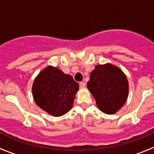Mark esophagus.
Returning a JSON list of instances; mask_svg holds the SVG:
<instances>
[{
  "instance_id": "obj_1",
  "label": "esophagus",
  "mask_w": 154,
  "mask_h": 154,
  "mask_svg": "<svg viewBox=\"0 0 154 154\" xmlns=\"http://www.w3.org/2000/svg\"><path fill=\"white\" fill-rule=\"evenodd\" d=\"M80 87L81 88H84L86 87V83L84 82H80Z\"/></svg>"
}]
</instances>
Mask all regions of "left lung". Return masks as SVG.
<instances>
[{"label": "left lung", "mask_w": 154, "mask_h": 154, "mask_svg": "<svg viewBox=\"0 0 154 154\" xmlns=\"http://www.w3.org/2000/svg\"><path fill=\"white\" fill-rule=\"evenodd\" d=\"M87 87L97 107L106 114L119 111L128 97L127 77L119 67L109 63L95 66L90 74Z\"/></svg>", "instance_id": "8db88e82"}]
</instances>
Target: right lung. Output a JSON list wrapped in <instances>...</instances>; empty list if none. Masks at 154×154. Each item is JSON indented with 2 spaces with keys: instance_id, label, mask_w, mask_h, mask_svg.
Instances as JSON below:
<instances>
[{
  "instance_id": "add662e5",
  "label": "right lung",
  "mask_w": 154,
  "mask_h": 154,
  "mask_svg": "<svg viewBox=\"0 0 154 154\" xmlns=\"http://www.w3.org/2000/svg\"><path fill=\"white\" fill-rule=\"evenodd\" d=\"M79 84L69 74L48 66L34 80L32 96L36 104L48 114L59 117L71 109Z\"/></svg>"
}]
</instances>
